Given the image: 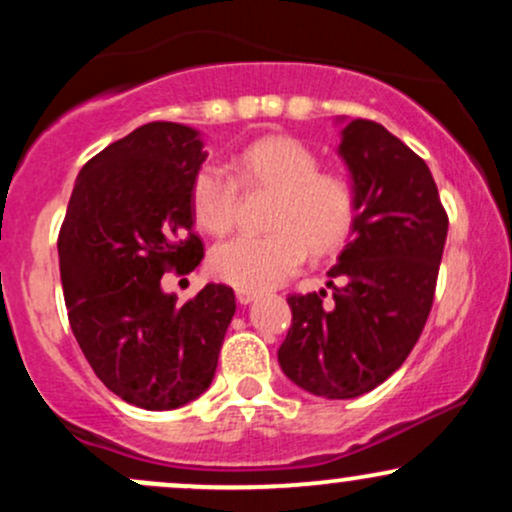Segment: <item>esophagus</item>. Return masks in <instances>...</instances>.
Masks as SVG:
<instances>
[{
  "label": "esophagus",
  "instance_id": "1",
  "mask_svg": "<svg viewBox=\"0 0 512 512\" xmlns=\"http://www.w3.org/2000/svg\"><path fill=\"white\" fill-rule=\"evenodd\" d=\"M257 296H260L257 291H248V289H238L236 291V298H238L240 305H248L252 301H257Z\"/></svg>",
  "mask_w": 512,
  "mask_h": 512
}]
</instances>
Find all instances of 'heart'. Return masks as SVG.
Here are the masks:
<instances>
[{
	"mask_svg": "<svg viewBox=\"0 0 512 512\" xmlns=\"http://www.w3.org/2000/svg\"><path fill=\"white\" fill-rule=\"evenodd\" d=\"M233 173L245 187H269L276 197L264 236L240 233L216 245L209 269L216 279L248 291L284 284L301 267L308 248L330 252L354 221V192L337 173H322L308 146L291 137H264L233 158ZM238 185L216 163L192 180V214L199 228L221 236L236 221Z\"/></svg>",
	"mask_w": 512,
	"mask_h": 512,
	"instance_id": "1",
	"label": "heart"
}]
</instances>
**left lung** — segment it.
Listing matches in <instances>:
<instances>
[{"instance_id": "obj_1", "label": "left lung", "mask_w": 512, "mask_h": 512, "mask_svg": "<svg viewBox=\"0 0 512 512\" xmlns=\"http://www.w3.org/2000/svg\"><path fill=\"white\" fill-rule=\"evenodd\" d=\"M337 125L354 192L351 238L327 272L330 303L325 289L289 298L279 366L310 395L354 399L385 383L424 330L448 216L431 170L395 134L361 117Z\"/></svg>"}]
</instances>
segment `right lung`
<instances>
[{"label": "right lung", "mask_w": 512, "mask_h": 512, "mask_svg": "<svg viewBox=\"0 0 512 512\" xmlns=\"http://www.w3.org/2000/svg\"><path fill=\"white\" fill-rule=\"evenodd\" d=\"M202 132L151 122L81 168L60 231L69 325L103 385L139 409L166 411L207 392L236 313V293L207 284L178 303L168 269L187 274L204 245L192 228Z\"/></svg>", "instance_id": "obj_1"}]
</instances>
